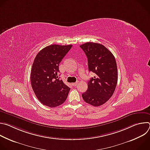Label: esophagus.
<instances>
[{"instance_id":"obj_1","label":"esophagus","mask_w":150,"mask_h":150,"mask_svg":"<svg viewBox=\"0 0 150 150\" xmlns=\"http://www.w3.org/2000/svg\"><path fill=\"white\" fill-rule=\"evenodd\" d=\"M78 82H74V83H72V85L73 86H74V87H75V86H76V85H78Z\"/></svg>"}]
</instances>
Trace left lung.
<instances>
[{
	"label": "left lung",
	"instance_id": "left-lung-1",
	"mask_svg": "<svg viewBox=\"0 0 150 150\" xmlns=\"http://www.w3.org/2000/svg\"><path fill=\"white\" fill-rule=\"evenodd\" d=\"M88 59V70L96 75L88 82V90L82 93L83 100L96 107L101 105L112 96L118 74L116 59L103 45L88 42L80 46Z\"/></svg>",
	"mask_w": 150,
	"mask_h": 150
}]
</instances>
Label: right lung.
<instances>
[{"label": "right lung", "mask_w": 150, "mask_h": 150, "mask_svg": "<svg viewBox=\"0 0 150 150\" xmlns=\"http://www.w3.org/2000/svg\"><path fill=\"white\" fill-rule=\"evenodd\" d=\"M72 45H52L36 55L31 69V83L38 100L55 108L67 100L70 88L59 78V65Z\"/></svg>", "instance_id": "right-lung-1"}]
</instances>
